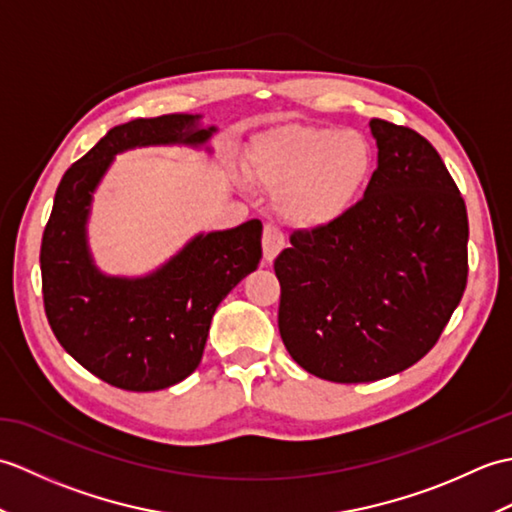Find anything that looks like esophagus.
Here are the masks:
<instances>
[{
	"mask_svg": "<svg viewBox=\"0 0 512 512\" xmlns=\"http://www.w3.org/2000/svg\"><path fill=\"white\" fill-rule=\"evenodd\" d=\"M284 246H286L284 233H281L275 224H266L264 235H262V248H264L266 262H273V259L281 253V248H284Z\"/></svg>",
	"mask_w": 512,
	"mask_h": 512,
	"instance_id": "obj_1",
	"label": "esophagus"
}]
</instances>
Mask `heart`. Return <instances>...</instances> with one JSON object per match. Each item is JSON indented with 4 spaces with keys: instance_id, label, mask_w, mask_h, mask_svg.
Instances as JSON below:
<instances>
[{
    "instance_id": "obj_1",
    "label": "heart",
    "mask_w": 512,
    "mask_h": 512,
    "mask_svg": "<svg viewBox=\"0 0 512 512\" xmlns=\"http://www.w3.org/2000/svg\"><path fill=\"white\" fill-rule=\"evenodd\" d=\"M372 165L361 132L328 125L279 127L248 154L250 176L275 193L277 213L301 228L332 224L350 211Z\"/></svg>"
}]
</instances>
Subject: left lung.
I'll return each instance as SVG.
<instances>
[{
  "mask_svg": "<svg viewBox=\"0 0 512 512\" xmlns=\"http://www.w3.org/2000/svg\"><path fill=\"white\" fill-rule=\"evenodd\" d=\"M378 167L332 224L290 235L275 259L279 334L306 372L372 383L438 343L469 275V217L427 138L372 118Z\"/></svg>",
  "mask_w": 512,
  "mask_h": 512,
  "instance_id": "8db88e82",
  "label": "left lung"
}]
</instances>
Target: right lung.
Wrapping results in <instances>:
<instances>
[{
    "instance_id": "obj_1",
    "label": "right lung",
    "mask_w": 512,
    "mask_h": 512,
    "mask_svg": "<svg viewBox=\"0 0 512 512\" xmlns=\"http://www.w3.org/2000/svg\"><path fill=\"white\" fill-rule=\"evenodd\" d=\"M200 116L136 118L110 129L63 173L41 239V290L50 328L76 363L127 391H158L195 372L220 301L262 259V222L193 237L147 277H107L88 248L92 193L121 151L200 147L215 132Z\"/></svg>"
}]
</instances>
